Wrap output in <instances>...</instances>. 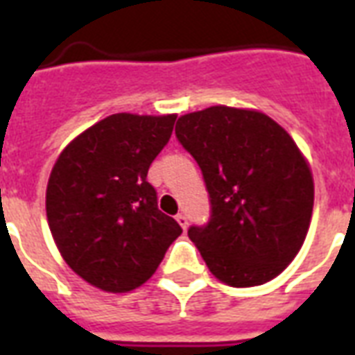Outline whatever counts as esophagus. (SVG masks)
I'll use <instances>...</instances> for the list:
<instances>
[{"label":"esophagus","instance_id":"obj_1","mask_svg":"<svg viewBox=\"0 0 355 355\" xmlns=\"http://www.w3.org/2000/svg\"><path fill=\"white\" fill-rule=\"evenodd\" d=\"M177 221L178 225L186 230L188 228V217H186V214H177Z\"/></svg>","mask_w":355,"mask_h":355}]
</instances>
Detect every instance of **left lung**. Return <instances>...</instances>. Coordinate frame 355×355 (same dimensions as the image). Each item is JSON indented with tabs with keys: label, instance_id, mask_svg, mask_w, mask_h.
Segmentation results:
<instances>
[{
	"label": "left lung",
	"instance_id": "1",
	"mask_svg": "<svg viewBox=\"0 0 355 355\" xmlns=\"http://www.w3.org/2000/svg\"><path fill=\"white\" fill-rule=\"evenodd\" d=\"M178 144L199 164L210 219L191 225L211 275L261 286L291 263L313 211V177L293 138L256 110L210 107L178 118Z\"/></svg>",
	"mask_w": 355,
	"mask_h": 355
}]
</instances>
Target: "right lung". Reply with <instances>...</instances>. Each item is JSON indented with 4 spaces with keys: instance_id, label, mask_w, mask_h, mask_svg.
Returning a JSON list of instances; mask_svg holds the SVG:
<instances>
[{
    "instance_id": "right-lung-1",
    "label": "right lung",
    "mask_w": 355,
    "mask_h": 355,
    "mask_svg": "<svg viewBox=\"0 0 355 355\" xmlns=\"http://www.w3.org/2000/svg\"><path fill=\"white\" fill-rule=\"evenodd\" d=\"M175 119L112 114L77 136L53 167L46 193L53 239L66 263L103 291L145 284L182 234L147 182Z\"/></svg>"
}]
</instances>
